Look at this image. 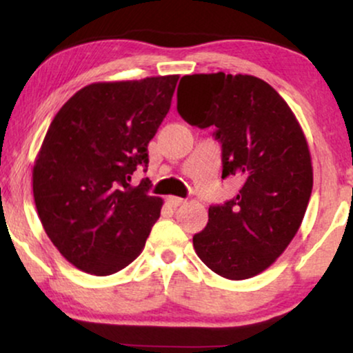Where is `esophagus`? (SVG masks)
<instances>
[{
    "label": "esophagus",
    "instance_id": "esophagus-1",
    "mask_svg": "<svg viewBox=\"0 0 353 353\" xmlns=\"http://www.w3.org/2000/svg\"><path fill=\"white\" fill-rule=\"evenodd\" d=\"M167 204L172 207H180L181 204H185V199H181V197L170 196V197H167Z\"/></svg>",
    "mask_w": 353,
    "mask_h": 353
}]
</instances>
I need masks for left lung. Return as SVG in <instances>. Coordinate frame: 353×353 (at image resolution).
I'll return each mask as SVG.
<instances>
[{"label": "left lung", "instance_id": "8db88e82", "mask_svg": "<svg viewBox=\"0 0 353 353\" xmlns=\"http://www.w3.org/2000/svg\"><path fill=\"white\" fill-rule=\"evenodd\" d=\"M178 114L214 128L221 178L238 176L233 199L209 207V223L192 236L196 254L220 276L248 279L284 252L305 215L313 188L308 144L296 115L267 81L252 75H185Z\"/></svg>", "mask_w": 353, "mask_h": 353}]
</instances>
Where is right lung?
I'll use <instances>...</instances> for the list:
<instances>
[{
    "instance_id": "add662e5",
    "label": "right lung",
    "mask_w": 353,
    "mask_h": 353,
    "mask_svg": "<svg viewBox=\"0 0 353 353\" xmlns=\"http://www.w3.org/2000/svg\"><path fill=\"white\" fill-rule=\"evenodd\" d=\"M178 75L91 83L48 128L33 197L48 238L81 272L108 276L141 254L162 199L149 196L148 144L170 109Z\"/></svg>"
}]
</instances>
